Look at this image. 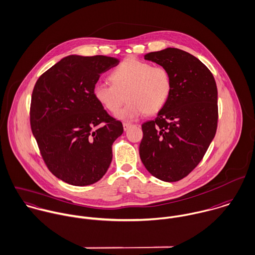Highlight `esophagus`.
<instances>
[{
  "mask_svg": "<svg viewBox=\"0 0 255 255\" xmlns=\"http://www.w3.org/2000/svg\"><path fill=\"white\" fill-rule=\"evenodd\" d=\"M131 126H132V124H130V123H127V122H124V123H123V128H124L125 131L128 130Z\"/></svg>",
  "mask_w": 255,
  "mask_h": 255,
  "instance_id": "34e87169",
  "label": "esophagus"
}]
</instances>
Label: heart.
Listing matches in <instances>:
<instances>
[{
    "label": "heart",
    "instance_id": "b5f03b06",
    "mask_svg": "<svg viewBox=\"0 0 255 255\" xmlns=\"http://www.w3.org/2000/svg\"><path fill=\"white\" fill-rule=\"evenodd\" d=\"M112 84L99 82L94 87L97 101L120 119L134 120L145 113L154 114L168 102L172 92V78L163 66L135 58H128L110 74Z\"/></svg>",
    "mask_w": 255,
    "mask_h": 255
}]
</instances>
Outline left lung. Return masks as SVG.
Returning <instances> with one entry per match:
<instances>
[{
	"instance_id": "8db88e82",
	"label": "left lung",
	"mask_w": 255,
	"mask_h": 255,
	"mask_svg": "<svg viewBox=\"0 0 255 255\" xmlns=\"http://www.w3.org/2000/svg\"><path fill=\"white\" fill-rule=\"evenodd\" d=\"M145 59L169 71L172 92L156 118L142 124L140 157L154 177L178 181L198 165L215 137L217 85L203 63L183 50L166 48Z\"/></svg>"
}]
</instances>
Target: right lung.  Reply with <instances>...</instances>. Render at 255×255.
<instances>
[{
  "label": "right lung",
  "mask_w": 255,
  "mask_h": 255,
  "mask_svg": "<svg viewBox=\"0 0 255 255\" xmlns=\"http://www.w3.org/2000/svg\"><path fill=\"white\" fill-rule=\"evenodd\" d=\"M119 60L96 55L63 58L37 80L30 127L48 169L59 179L86 186L98 182L112 160V144L123 125L94 95L101 74Z\"/></svg>",
  "instance_id": "right-lung-1"
}]
</instances>
